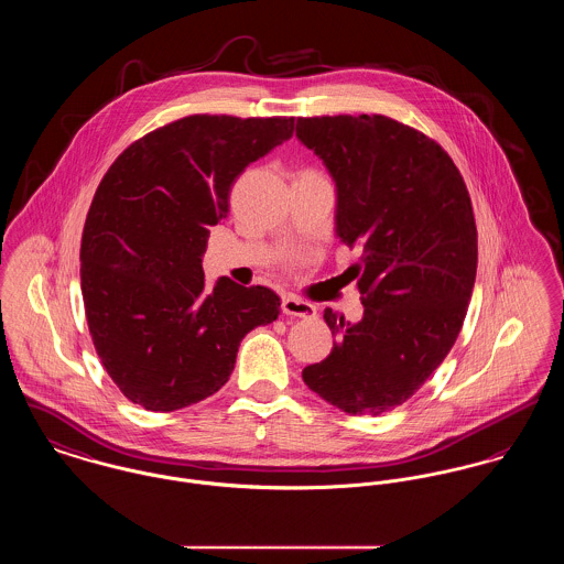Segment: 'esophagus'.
<instances>
[{
	"label": "esophagus",
	"mask_w": 564,
	"mask_h": 564,
	"mask_svg": "<svg viewBox=\"0 0 564 564\" xmlns=\"http://www.w3.org/2000/svg\"><path fill=\"white\" fill-rule=\"evenodd\" d=\"M282 312H284L286 316H297V318H304V321L316 316V307L312 306L310 302H304V300L295 297V295H284V300H282Z\"/></svg>",
	"instance_id": "esophagus-1"
}]
</instances>
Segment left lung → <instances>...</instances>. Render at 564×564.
Here are the masks:
<instances>
[{
	"label": "left lung",
	"instance_id": "1",
	"mask_svg": "<svg viewBox=\"0 0 564 564\" xmlns=\"http://www.w3.org/2000/svg\"><path fill=\"white\" fill-rule=\"evenodd\" d=\"M297 140L336 183V237L364 316L323 318L332 354L306 366L312 392L351 415L403 405L453 349L476 280L471 200L448 153L386 116L300 118Z\"/></svg>",
	"mask_w": 564,
	"mask_h": 564
}]
</instances>
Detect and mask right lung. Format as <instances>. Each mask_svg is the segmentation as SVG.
<instances>
[{"label":"right lung","mask_w":564,"mask_h":564,"mask_svg":"<svg viewBox=\"0 0 564 564\" xmlns=\"http://www.w3.org/2000/svg\"><path fill=\"white\" fill-rule=\"evenodd\" d=\"M295 118L187 116L107 170L82 237V295L95 349L144 410L200 403L228 379L248 332L280 314L267 286L203 273L210 226L235 178L293 138Z\"/></svg>","instance_id":"1"}]
</instances>
